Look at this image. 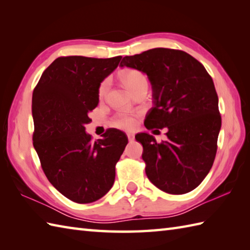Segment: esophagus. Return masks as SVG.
<instances>
[{
	"mask_svg": "<svg viewBox=\"0 0 250 250\" xmlns=\"http://www.w3.org/2000/svg\"><path fill=\"white\" fill-rule=\"evenodd\" d=\"M126 136H128V140H129V141H134V134L128 133V134H126Z\"/></svg>",
	"mask_w": 250,
	"mask_h": 250,
	"instance_id": "1",
	"label": "esophagus"
}]
</instances>
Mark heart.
<instances>
[{
  "label": "heart",
  "instance_id": "1",
  "mask_svg": "<svg viewBox=\"0 0 250 250\" xmlns=\"http://www.w3.org/2000/svg\"><path fill=\"white\" fill-rule=\"evenodd\" d=\"M120 78L122 83H125V86L129 89V91L133 93L135 90L141 87L142 84L147 83L146 77L142 72L134 70V68H129V70H125L121 72ZM107 81H103L101 83L98 94L100 98H102L106 92V89H107ZM113 125L117 128L125 129V130H131L133 129L136 125V115L134 114H119L116 116V118L113 121Z\"/></svg>",
  "mask_w": 250,
  "mask_h": 250
}]
</instances>
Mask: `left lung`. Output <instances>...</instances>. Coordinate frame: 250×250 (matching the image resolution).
<instances>
[{"mask_svg":"<svg viewBox=\"0 0 250 250\" xmlns=\"http://www.w3.org/2000/svg\"><path fill=\"white\" fill-rule=\"evenodd\" d=\"M120 66L146 73L151 83L153 107L146 128H167V140L161 143L148 133L135 135L148 179L167 193L190 192L208 174L217 152L221 116L213 78L201 62L178 49L125 56Z\"/></svg>","mask_w":250,"mask_h":250,"instance_id":"1","label":"left lung"}]
</instances>
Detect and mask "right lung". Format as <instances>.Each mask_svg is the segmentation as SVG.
I'll use <instances>...</instances> for the list:
<instances>
[{"label":"right lung","instance_id":"right-lung-1","mask_svg":"<svg viewBox=\"0 0 250 250\" xmlns=\"http://www.w3.org/2000/svg\"><path fill=\"white\" fill-rule=\"evenodd\" d=\"M121 56L98 59L59 57L42 74L32 97L33 146L50 184L79 204L98 201L115 182V167L128 137L108 129L93 142L84 132L98 106L101 83Z\"/></svg>","mask_w":250,"mask_h":250}]
</instances>
